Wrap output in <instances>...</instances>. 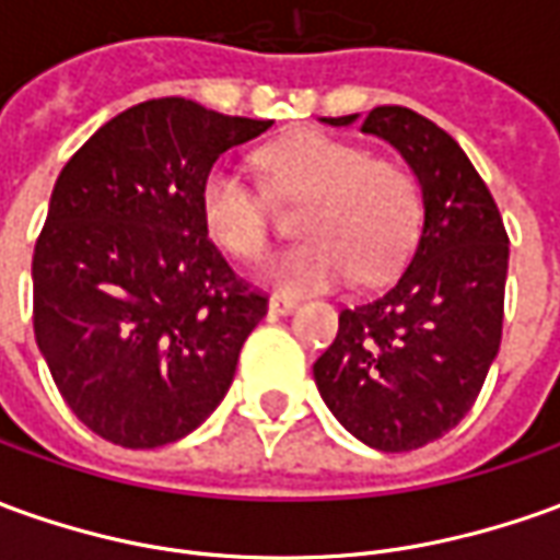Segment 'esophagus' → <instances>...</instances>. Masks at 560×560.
<instances>
[{"label":"esophagus","instance_id":"esophagus-1","mask_svg":"<svg viewBox=\"0 0 560 560\" xmlns=\"http://www.w3.org/2000/svg\"><path fill=\"white\" fill-rule=\"evenodd\" d=\"M295 307H299V302L289 299V295H271V302H268V311H271L273 317H289Z\"/></svg>","mask_w":560,"mask_h":560}]
</instances>
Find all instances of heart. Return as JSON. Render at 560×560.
Wrapping results in <instances>:
<instances>
[{"label": "heart", "instance_id": "1", "mask_svg": "<svg viewBox=\"0 0 560 560\" xmlns=\"http://www.w3.org/2000/svg\"><path fill=\"white\" fill-rule=\"evenodd\" d=\"M258 170L287 200H307L299 229L307 241L258 268L283 295L338 287L350 273L375 283L402 265L420 229L418 179L384 158L329 133H299L261 149ZM203 229L225 253L258 258L271 241L268 200L234 167L215 164L200 183Z\"/></svg>", "mask_w": 560, "mask_h": 560}]
</instances>
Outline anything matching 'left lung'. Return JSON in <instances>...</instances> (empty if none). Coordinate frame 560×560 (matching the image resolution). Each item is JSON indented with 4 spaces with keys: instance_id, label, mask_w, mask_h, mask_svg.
<instances>
[{
    "instance_id": "obj_1",
    "label": "left lung",
    "mask_w": 560,
    "mask_h": 560,
    "mask_svg": "<svg viewBox=\"0 0 560 560\" xmlns=\"http://www.w3.org/2000/svg\"><path fill=\"white\" fill-rule=\"evenodd\" d=\"M323 121L350 127L360 115ZM362 133L405 158L423 225L399 280L341 311L314 381L338 423L369 448L415 451L466 418L497 360L509 237L472 161L430 118L377 106Z\"/></svg>"
}]
</instances>
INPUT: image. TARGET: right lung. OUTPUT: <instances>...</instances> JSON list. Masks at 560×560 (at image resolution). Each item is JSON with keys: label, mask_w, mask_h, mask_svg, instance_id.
Returning <instances> with one entry per match:
<instances>
[{"label": "right lung", "mask_w": 560, "mask_h": 560, "mask_svg": "<svg viewBox=\"0 0 560 560\" xmlns=\"http://www.w3.org/2000/svg\"><path fill=\"white\" fill-rule=\"evenodd\" d=\"M271 121L161 96L60 170L33 253V329L72 415L121 448H161L225 399L268 311L207 241L200 183Z\"/></svg>", "instance_id": "right-lung-1"}]
</instances>
